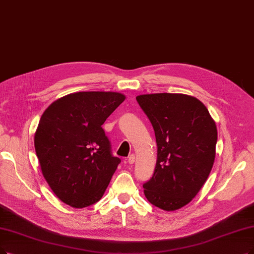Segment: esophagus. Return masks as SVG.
I'll return each mask as SVG.
<instances>
[{"mask_svg": "<svg viewBox=\"0 0 254 254\" xmlns=\"http://www.w3.org/2000/svg\"><path fill=\"white\" fill-rule=\"evenodd\" d=\"M134 161H135V155L134 154H131L128 157V162H129L130 165H132V164H134Z\"/></svg>", "mask_w": 254, "mask_h": 254, "instance_id": "34e87169", "label": "esophagus"}]
</instances>
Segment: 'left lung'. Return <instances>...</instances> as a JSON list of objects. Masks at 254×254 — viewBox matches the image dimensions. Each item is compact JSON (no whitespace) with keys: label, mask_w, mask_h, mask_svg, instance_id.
<instances>
[{"label":"left lung","mask_w":254,"mask_h":254,"mask_svg":"<svg viewBox=\"0 0 254 254\" xmlns=\"http://www.w3.org/2000/svg\"><path fill=\"white\" fill-rule=\"evenodd\" d=\"M136 101L153 126L157 161L143 185L151 204L164 210L187 205L206 181L216 156L217 127L207 108L182 94L140 95Z\"/></svg>","instance_id":"1"}]
</instances>
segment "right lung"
I'll use <instances>...</instances> for the list:
<instances>
[{
    "instance_id": "add662e5",
    "label": "right lung",
    "mask_w": 254,
    "mask_h": 254,
    "mask_svg": "<svg viewBox=\"0 0 254 254\" xmlns=\"http://www.w3.org/2000/svg\"><path fill=\"white\" fill-rule=\"evenodd\" d=\"M125 100L113 92H80L51 104L34 136L43 175L54 194L77 208L102 198L121 159L102 125Z\"/></svg>"
}]
</instances>
